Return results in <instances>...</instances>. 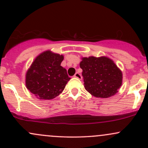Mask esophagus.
<instances>
[{"mask_svg":"<svg viewBox=\"0 0 148 148\" xmlns=\"http://www.w3.org/2000/svg\"><path fill=\"white\" fill-rule=\"evenodd\" d=\"M74 77H76V78L79 79V80H81L82 79V75L79 73H76L74 75Z\"/></svg>","mask_w":148,"mask_h":148,"instance_id":"1","label":"esophagus"}]
</instances>
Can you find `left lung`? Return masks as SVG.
Listing matches in <instances>:
<instances>
[{
	"instance_id": "left-lung-1",
	"label": "left lung",
	"mask_w": 148,
	"mask_h": 148,
	"mask_svg": "<svg viewBox=\"0 0 148 148\" xmlns=\"http://www.w3.org/2000/svg\"><path fill=\"white\" fill-rule=\"evenodd\" d=\"M80 63L83 70L84 87L97 97L107 98L115 95L122 85L123 75L112 60L106 57L83 58Z\"/></svg>"
}]
</instances>
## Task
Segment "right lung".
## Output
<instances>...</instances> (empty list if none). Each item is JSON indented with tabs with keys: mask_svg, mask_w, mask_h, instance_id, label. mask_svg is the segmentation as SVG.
<instances>
[{
	"mask_svg": "<svg viewBox=\"0 0 148 148\" xmlns=\"http://www.w3.org/2000/svg\"><path fill=\"white\" fill-rule=\"evenodd\" d=\"M63 56L45 51L39 55L26 73L27 88L39 99L51 100L63 92L70 80L67 71L60 65Z\"/></svg>",
	"mask_w": 148,
	"mask_h": 148,
	"instance_id": "obj_1",
	"label": "right lung"
}]
</instances>
